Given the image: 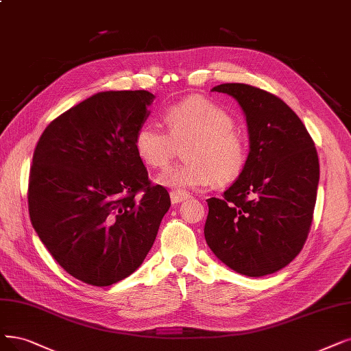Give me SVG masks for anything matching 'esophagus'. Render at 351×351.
Returning <instances> with one entry per match:
<instances>
[{"label":"esophagus","mask_w":351,"mask_h":351,"mask_svg":"<svg viewBox=\"0 0 351 351\" xmlns=\"http://www.w3.org/2000/svg\"><path fill=\"white\" fill-rule=\"evenodd\" d=\"M170 197H171V202H173L174 204H178V203H181V202L187 200V199L190 197V194L186 193V191H181V190H173V191L170 193Z\"/></svg>","instance_id":"34e87169"}]
</instances>
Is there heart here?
I'll list each match as a JSON object with an SVG mask.
<instances>
[{"label": "heart", "instance_id": "heart-1", "mask_svg": "<svg viewBox=\"0 0 351 351\" xmlns=\"http://www.w3.org/2000/svg\"><path fill=\"white\" fill-rule=\"evenodd\" d=\"M168 132L156 125H143L135 134L136 156L151 168H164L183 147L184 162L165 170L158 181L167 187L191 189L229 184L247 162V144L234 130L226 109L202 96H191L164 110Z\"/></svg>", "mask_w": 351, "mask_h": 351}]
</instances>
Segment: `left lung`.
<instances>
[{
	"label": "left lung",
	"instance_id": "left-lung-1",
	"mask_svg": "<svg viewBox=\"0 0 351 351\" xmlns=\"http://www.w3.org/2000/svg\"><path fill=\"white\" fill-rule=\"evenodd\" d=\"M212 90L241 105L249 156L223 197L206 200V242L237 274H274L295 259L310 232L319 180L314 141L295 112L269 92L245 83Z\"/></svg>",
	"mask_w": 351,
	"mask_h": 351
}]
</instances>
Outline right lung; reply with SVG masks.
<instances>
[{"label":"right lung","instance_id":"add662e5","mask_svg":"<svg viewBox=\"0 0 351 351\" xmlns=\"http://www.w3.org/2000/svg\"><path fill=\"white\" fill-rule=\"evenodd\" d=\"M154 97L92 95L51 121L34 149L32 224L62 268L85 284L108 287L135 272L171 206L134 148Z\"/></svg>","mask_w":351,"mask_h":351}]
</instances>
